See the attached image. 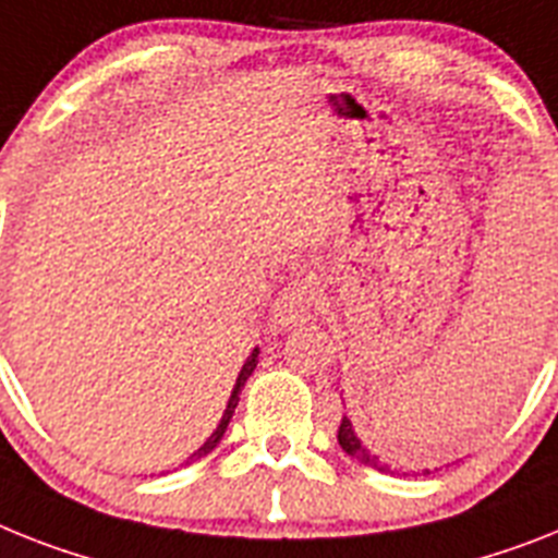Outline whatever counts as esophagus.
Segmentation results:
<instances>
[{"label": "esophagus", "instance_id": "34e87169", "mask_svg": "<svg viewBox=\"0 0 558 558\" xmlns=\"http://www.w3.org/2000/svg\"><path fill=\"white\" fill-rule=\"evenodd\" d=\"M313 302H316L313 284L307 279H296L274 302V325L276 328H293L299 322H305L313 311Z\"/></svg>", "mask_w": 558, "mask_h": 558}]
</instances>
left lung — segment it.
<instances>
[{"label":"left lung","instance_id":"obj_1","mask_svg":"<svg viewBox=\"0 0 558 558\" xmlns=\"http://www.w3.org/2000/svg\"><path fill=\"white\" fill-rule=\"evenodd\" d=\"M339 445L348 456H353L356 462L367 464L373 471L379 473H408V462L399 459V456L388 453V450L376 448V441L371 439L365 427V418L359 413V404H353V416H342V425H339ZM422 473H430V471H422Z\"/></svg>","mask_w":558,"mask_h":558}]
</instances>
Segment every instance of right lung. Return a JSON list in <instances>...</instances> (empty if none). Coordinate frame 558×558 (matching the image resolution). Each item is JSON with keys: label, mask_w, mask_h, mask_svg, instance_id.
Returning a JSON list of instances; mask_svg holds the SVG:
<instances>
[{"label": "right lung", "mask_w": 558, "mask_h": 558, "mask_svg": "<svg viewBox=\"0 0 558 558\" xmlns=\"http://www.w3.org/2000/svg\"><path fill=\"white\" fill-rule=\"evenodd\" d=\"M256 362H259V348H253V353H251V356H247V362H245V365H242V371H239V379H236V385H233V393H230V399H228V408H225V413H222V422L216 425L214 434L207 436V441H205V445H202L199 450H196V453L187 456L185 464H191V462H196V459H202V456H207V453H210V450L216 448V445H219V441H222L225 430H228V422H230V418H233V411H236L239 393H242V388H245L247 376H251V373L256 371Z\"/></svg>", "instance_id": "right-lung-1"}]
</instances>
